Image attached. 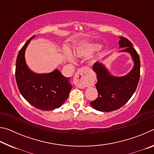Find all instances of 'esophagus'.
Returning a JSON list of instances; mask_svg holds the SVG:
<instances>
[{"instance_id": "34e87169", "label": "esophagus", "mask_w": 154, "mask_h": 154, "mask_svg": "<svg viewBox=\"0 0 154 154\" xmlns=\"http://www.w3.org/2000/svg\"><path fill=\"white\" fill-rule=\"evenodd\" d=\"M88 71L86 68H82V69L78 70L74 77V84L81 89H83L90 85Z\"/></svg>"}]
</instances>
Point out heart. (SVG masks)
<instances>
[{
    "mask_svg": "<svg viewBox=\"0 0 154 154\" xmlns=\"http://www.w3.org/2000/svg\"><path fill=\"white\" fill-rule=\"evenodd\" d=\"M98 48V45H92L88 47H85V48H79L75 51V55L77 57L84 56L85 55H87V54L91 53L92 51L96 50V49H97ZM66 57V59L68 60V61H69L70 62H74V60L71 55H69V54H67Z\"/></svg>",
    "mask_w": 154,
    "mask_h": 154,
    "instance_id": "obj_1",
    "label": "heart"
}]
</instances>
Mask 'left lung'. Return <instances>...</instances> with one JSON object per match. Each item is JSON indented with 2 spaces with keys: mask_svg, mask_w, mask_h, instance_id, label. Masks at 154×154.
<instances>
[{
  "mask_svg": "<svg viewBox=\"0 0 154 154\" xmlns=\"http://www.w3.org/2000/svg\"><path fill=\"white\" fill-rule=\"evenodd\" d=\"M119 52H126L131 56L134 66L124 76H114L102 62H96L93 70L97 75L96 88L98 97L90 103L96 110L102 112L113 111L122 107L133 95L140 78V59L132 44L123 36H119Z\"/></svg>",
  "mask_w": 154,
  "mask_h": 154,
  "instance_id": "left-lung-1",
  "label": "left lung"
}]
</instances>
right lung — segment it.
<instances>
[{
  "label": "right lung",
  "mask_w": 154,
  "mask_h": 154,
  "mask_svg": "<svg viewBox=\"0 0 154 154\" xmlns=\"http://www.w3.org/2000/svg\"><path fill=\"white\" fill-rule=\"evenodd\" d=\"M33 36L20 49L17 57L15 78L21 94L30 105L43 111L60 107L69 97L72 85L58 69L49 73H36L26 62L25 51Z\"/></svg>",
  "instance_id": "1"
}]
</instances>
